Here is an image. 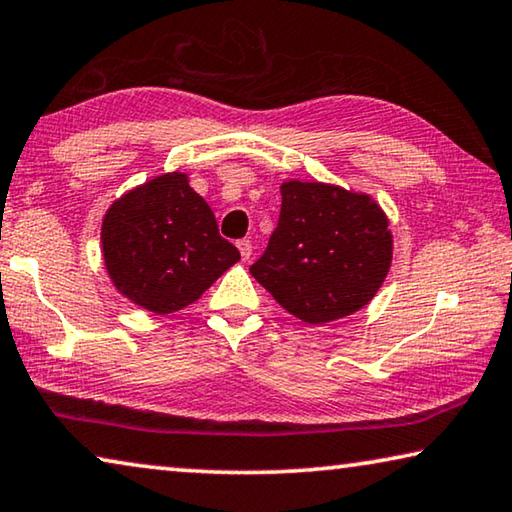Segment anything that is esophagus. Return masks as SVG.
<instances>
[{"mask_svg":"<svg viewBox=\"0 0 512 512\" xmlns=\"http://www.w3.org/2000/svg\"><path fill=\"white\" fill-rule=\"evenodd\" d=\"M237 248H239L243 262H248L250 255H253V243H250L248 239H241V241L237 243Z\"/></svg>","mask_w":512,"mask_h":512,"instance_id":"obj_1","label":"esophagus"}]
</instances>
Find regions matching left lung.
I'll return each instance as SVG.
<instances>
[{
	"instance_id": "1",
	"label": "left lung",
	"mask_w": 512,
	"mask_h": 512,
	"mask_svg": "<svg viewBox=\"0 0 512 512\" xmlns=\"http://www.w3.org/2000/svg\"><path fill=\"white\" fill-rule=\"evenodd\" d=\"M280 221L253 278L310 326L369 305L392 266L394 237L369 193L326 182L280 184Z\"/></svg>"
}]
</instances>
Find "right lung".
I'll return each instance as SVG.
<instances>
[{"label":"right lung","instance_id":"1","mask_svg":"<svg viewBox=\"0 0 512 512\" xmlns=\"http://www.w3.org/2000/svg\"><path fill=\"white\" fill-rule=\"evenodd\" d=\"M100 239L111 285L159 316L196 303L241 259L182 170L152 177L113 200Z\"/></svg>","mask_w":512,"mask_h":512}]
</instances>
